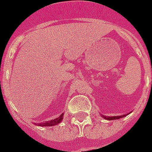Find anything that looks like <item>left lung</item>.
I'll use <instances>...</instances> for the list:
<instances>
[{
    "instance_id": "obj_1",
    "label": "left lung",
    "mask_w": 152,
    "mask_h": 152,
    "mask_svg": "<svg viewBox=\"0 0 152 152\" xmlns=\"http://www.w3.org/2000/svg\"><path fill=\"white\" fill-rule=\"evenodd\" d=\"M124 116H125L124 115H119V116H112V117H106V116H104V118H105L106 120H118V119H120V118L124 117Z\"/></svg>"
}]
</instances>
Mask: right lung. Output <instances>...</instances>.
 I'll return each instance as SVG.
<instances>
[{
    "instance_id": "obj_1",
    "label": "right lung",
    "mask_w": 152,
    "mask_h": 152,
    "mask_svg": "<svg viewBox=\"0 0 152 152\" xmlns=\"http://www.w3.org/2000/svg\"><path fill=\"white\" fill-rule=\"evenodd\" d=\"M63 119V114H61L60 116L56 119H54V120H52L50 121H46L45 123H41V124H38L39 126H54V125H56L58 124H60L61 122V120Z\"/></svg>"
}]
</instances>
